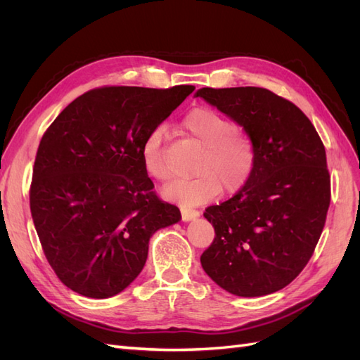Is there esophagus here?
<instances>
[{
	"label": "esophagus",
	"instance_id": "34e87169",
	"mask_svg": "<svg viewBox=\"0 0 360 360\" xmlns=\"http://www.w3.org/2000/svg\"><path fill=\"white\" fill-rule=\"evenodd\" d=\"M180 212H181L183 221H192V219H195V217L200 216V210L193 209V207H189V205H181Z\"/></svg>",
	"mask_w": 360,
	"mask_h": 360
}]
</instances>
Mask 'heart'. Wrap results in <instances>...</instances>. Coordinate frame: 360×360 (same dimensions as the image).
<instances>
[{
  "label": "heart",
  "instance_id": "obj_1",
  "mask_svg": "<svg viewBox=\"0 0 360 360\" xmlns=\"http://www.w3.org/2000/svg\"><path fill=\"white\" fill-rule=\"evenodd\" d=\"M181 127L202 147L192 179H176L163 188V197L183 204H202L222 192H240L252 179L257 167L254 139L237 129L230 117L212 108H195L184 115ZM141 160L151 179L167 180L169 167L163 148V127L151 130L141 146Z\"/></svg>",
  "mask_w": 360,
  "mask_h": 360
}]
</instances>
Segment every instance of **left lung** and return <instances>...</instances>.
Masks as SVG:
<instances>
[{"label":"left lung","instance_id":"obj_1","mask_svg":"<svg viewBox=\"0 0 360 360\" xmlns=\"http://www.w3.org/2000/svg\"><path fill=\"white\" fill-rule=\"evenodd\" d=\"M198 96L243 126L257 147L250 181L204 212L216 236L201 266L228 292L266 296L296 279L319 243L330 204L323 141L296 105L267 89L204 86Z\"/></svg>","mask_w":360,"mask_h":360}]
</instances>
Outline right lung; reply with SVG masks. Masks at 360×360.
Wrapping results in <instances>:
<instances>
[{
    "mask_svg": "<svg viewBox=\"0 0 360 360\" xmlns=\"http://www.w3.org/2000/svg\"><path fill=\"white\" fill-rule=\"evenodd\" d=\"M193 90L99 86L43 134L30 209L49 266L75 292L106 299L123 291L146 264L150 237L181 219L153 191L141 146Z\"/></svg>",
    "mask_w": 360,
    "mask_h": 360,
    "instance_id": "obj_1",
    "label": "right lung"
}]
</instances>
